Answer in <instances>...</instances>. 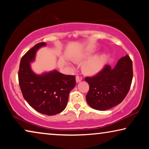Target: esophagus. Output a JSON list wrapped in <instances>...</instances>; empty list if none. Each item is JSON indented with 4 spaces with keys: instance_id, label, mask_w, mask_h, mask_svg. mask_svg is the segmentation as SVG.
Listing matches in <instances>:
<instances>
[{
    "instance_id": "1",
    "label": "esophagus",
    "mask_w": 149,
    "mask_h": 149,
    "mask_svg": "<svg viewBox=\"0 0 149 149\" xmlns=\"http://www.w3.org/2000/svg\"><path fill=\"white\" fill-rule=\"evenodd\" d=\"M82 79H83V77H82L79 76V75H77V77H76V81H77V83L80 82V81H82Z\"/></svg>"
}]
</instances>
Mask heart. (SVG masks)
<instances>
[{"label": "heart", "mask_w": 149, "mask_h": 149, "mask_svg": "<svg viewBox=\"0 0 149 149\" xmlns=\"http://www.w3.org/2000/svg\"><path fill=\"white\" fill-rule=\"evenodd\" d=\"M105 58L104 56H100L90 59L83 64V70L85 72L92 74L99 71L104 64Z\"/></svg>", "instance_id": "b5f03b06"}]
</instances>
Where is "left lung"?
<instances>
[{"label": "left lung", "mask_w": 149, "mask_h": 149, "mask_svg": "<svg viewBox=\"0 0 149 149\" xmlns=\"http://www.w3.org/2000/svg\"><path fill=\"white\" fill-rule=\"evenodd\" d=\"M133 78L132 61L128 55L119 59L114 68L109 65L93 77L85 80L89 85L86 100L91 108L106 111L119 104L125 99Z\"/></svg>", "instance_id": "left-lung-1"}]
</instances>
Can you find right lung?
<instances>
[{
  "label": "right lung",
  "mask_w": 149,
  "mask_h": 149,
  "mask_svg": "<svg viewBox=\"0 0 149 149\" xmlns=\"http://www.w3.org/2000/svg\"><path fill=\"white\" fill-rule=\"evenodd\" d=\"M46 42H39L28 50L20 60L18 79L24 98L38 113L55 115L64 110L70 91L76 85L74 75H66L56 70L37 75L32 72L30 62L36 52Z\"/></svg>",
  "instance_id": "1"
}]
</instances>
